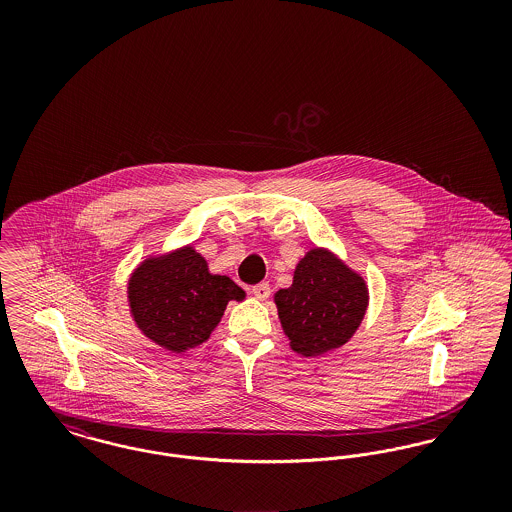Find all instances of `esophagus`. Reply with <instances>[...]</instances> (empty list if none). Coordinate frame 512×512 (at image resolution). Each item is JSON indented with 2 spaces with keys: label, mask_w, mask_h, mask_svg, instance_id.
<instances>
[{
  "label": "esophagus",
  "mask_w": 512,
  "mask_h": 512,
  "mask_svg": "<svg viewBox=\"0 0 512 512\" xmlns=\"http://www.w3.org/2000/svg\"><path fill=\"white\" fill-rule=\"evenodd\" d=\"M251 292H253V295H255L257 299H261V301H263V299H267L268 295H270V288H268V284L263 282V284L253 286V290H251Z\"/></svg>",
  "instance_id": "34e87169"
}]
</instances>
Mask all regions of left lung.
Returning <instances> with one entry per match:
<instances>
[{"mask_svg": "<svg viewBox=\"0 0 512 512\" xmlns=\"http://www.w3.org/2000/svg\"><path fill=\"white\" fill-rule=\"evenodd\" d=\"M274 303L293 351L320 357L355 336L368 309V286L334 251L313 247L295 265L292 286L274 293Z\"/></svg>", "mask_w": 512, "mask_h": 512, "instance_id": "left-lung-1", "label": "left lung"}]
</instances>
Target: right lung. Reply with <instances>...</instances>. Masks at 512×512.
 <instances>
[{
	"mask_svg": "<svg viewBox=\"0 0 512 512\" xmlns=\"http://www.w3.org/2000/svg\"><path fill=\"white\" fill-rule=\"evenodd\" d=\"M126 293L136 328L176 355L209 340L226 305L245 299L238 284L209 270L192 244L146 257L132 270Z\"/></svg>",
	"mask_w": 512,
	"mask_h": 512,
	"instance_id": "right-lung-1",
	"label": "right lung"
}]
</instances>
